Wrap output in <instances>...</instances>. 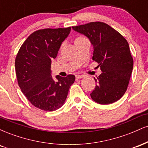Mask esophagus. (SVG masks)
Masks as SVG:
<instances>
[{
	"label": "esophagus",
	"instance_id": "obj_1",
	"mask_svg": "<svg viewBox=\"0 0 148 148\" xmlns=\"http://www.w3.org/2000/svg\"><path fill=\"white\" fill-rule=\"evenodd\" d=\"M84 75H80V74H76V79H80V78L84 77Z\"/></svg>",
	"mask_w": 148,
	"mask_h": 148
}]
</instances>
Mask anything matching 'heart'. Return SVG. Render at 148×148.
<instances>
[{"label":"heart","instance_id":"b5f03b06","mask_svg":"<svg viewBox=\"0 0 148 148\" xmlns=\"http://www.w3.org/2000/svg\"><path fill=\"white\" fill-rule=\"evenodd\" d=\"M78 38H81V37H78Z\"/></svg>","mask_w":148,"mask_h":148}]
</instances>
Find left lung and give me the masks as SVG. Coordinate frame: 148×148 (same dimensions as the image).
<instances>
[{
	"instance_id": "left-lung-1",
	"label": "left lung",
	"mask_w": 148,
	"mask_h": 148,
	"mask_svg": "<svg viewBox=\"0 0 148 148\" xmlns=\"http://www.w3.org/2000/svg\"><path fill=\"white\" fill-rule=\"evenodd\" d=\"M72 28L89 39L94 49L92 60L99 64L102 72L97 80L94 78L97 85L90 93L91 98L100 104L118 101L127 90L133 69L128 42L103 22H90Z\"/></svg>"
}]
</instances>
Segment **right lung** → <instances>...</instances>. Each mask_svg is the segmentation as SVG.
I'll use <instances>...</instances> for the list:
<instances>
[{"mask_svg":"<svg viewBox=\"0 0 148 148\" xmlns=\"http://www.w3.org/2000/svg\"><path fill=\"white\" fill-rule=\"evenodd\" d=\"M71 27L38 30L28 36L15 59L18 86L34 106L46 111L58 109L65 101L75 76H51V60L57 56Z\"/></svg>","mask_w":148,"mask_h":148,"instance_id":"add662e5","label":"right lung"}]
</instances>
